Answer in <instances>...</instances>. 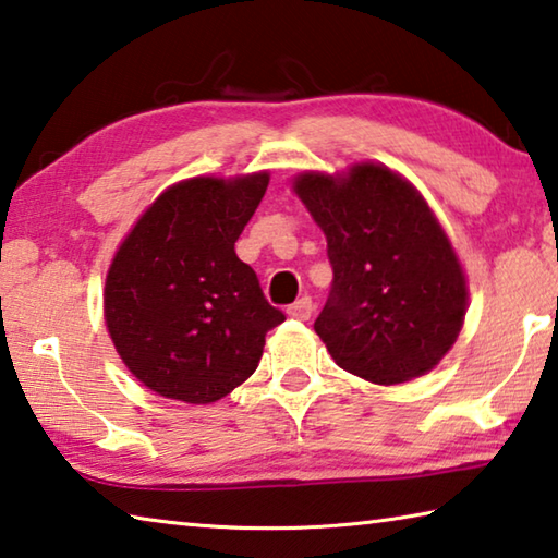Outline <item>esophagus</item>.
I'll list each match as a JSON object with an SVG mask.
<instances>
[{"instance_id":"obj_1","label":"esophagus","mask_w":558,"mask_h":558,"mask_svg":"<svg viewBox=\"0 0 558 558\" xmlns=\"http://www.w3.org/2000/svg\"><path fill=\"white\" fill-rule=\"evenodd\" d=\"M287 314H289L291 318H296V320H308L311 314H314V301H311L308 296H301V299L296 301V304L289 306Z\"/></svg>"}]
</instances>
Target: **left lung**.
I'll return each instance as SVG.
<instances>
[{"mask_svg": "<svg viewBox=\"0 0 558 558\" xmlns=\"http://www.w3.org/2000/svg\"><path fill=\"white\" fill-rule=\"evenodd\" d=\"M294 191L328 240L333 284L314 328L330 357L375 385L434 369L461 333L468 289L426 201L379 163L301 173Z\"/></svg>", "mask_w": 558, "mask_h": 558, "instance_id": "left-lung-1", "label": "left lung"}]
</instances>
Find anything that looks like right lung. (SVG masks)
Segmentation results:
<instances>
[{
  "label": "right lung",
  "mask_w": 558,
  "mask_h": 558,
  "mask_svg": "<svg viewBox=\"0 0 558 558\" xmlns=\"http://www.w3.org/2000/svg\"><path fill=\"white\" fill-rule=\"evenodd\" d=\"M267 185L269 173L175 183L117 250L105 324L122 363L151 392L218 402L257 369L264 336L284 324L234 254Z\"/></svg>",
  "instance_id": "obj_1"
}]
</instances>
